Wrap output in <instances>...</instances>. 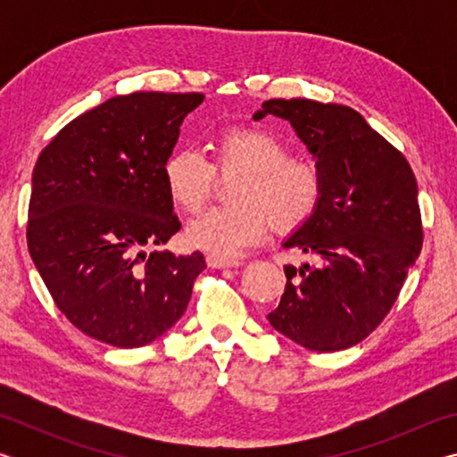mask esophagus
<instances>
[{
  "mask_svg": "<svg viewBox=\"0 0 457 457\" xmlns=\"http://www.w3.org/2000/svg\"><path fill=\"white\" fill-rule=\"evenodd\" d=\"M205 262H207V266H210V268H218V270H221V268H237V266H242V262H237V260H234V258L213 256V253H210V256L205 258Z\"/></svg>",
  "mask_w": 457,
  "mask_h": 457,
  "instance_id": "obj_1",
  "label": "esophagus"
}]
</instances>
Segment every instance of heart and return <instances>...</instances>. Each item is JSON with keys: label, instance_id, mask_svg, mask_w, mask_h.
I'll list each match as a JSON object with an SVG mask.
<instances>
[{"label": "heart", "instance_id": "b5f03b06", "mask_svg": "<svg viewBox=\"0 0 457 457\" xmlns=\"http://www.w3.org/2000/svg\"><path fill=\"white\" fill-rule=\"evenodd\" d=\"M213 163L191 149L169 153L163 169L167 197L177 210L195 213L212 195L215 169L239 173L234 207H213L193 220L185 237L193 247L231 258L264 237L268 218L278 229H296L319 210L324 183L320 169L292 161L288 145L260 127H229L213 138Z\"/></svg>", "mask_w": 457, "mask_h": 457}]
</instances>
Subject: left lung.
I'll use <instances>...</instances> for the list:
<instances>
[{
	"instance_id": "obj_1",
	"label": "left lung",
	"mask_w": 457,
	"mask_h": 457,
	"mask_svg": "<svg viewBox=\"0 0 457 457\" xmlns=\"http://www.w3.org/2000/svg\"><path fill=\"white\" fill-rule=\"evenodd\" d=\"M288 120L322 173L319 210L284 247L316 266H284L272 327L308 351L361 343L391 311L421 252L417 181L407 159L357 111L308 98H272L253 119Z\"/></svg>"
}]
</instances>
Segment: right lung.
<instances>
[{"label": "right lung", "mask_w": 457, "mask_h": 457, "mask_svg": "<svg viewBox=\"0 0 457 457\" xmlns=\"http://www.w3.org/2000/svg\"><path fill=\"white\" fill-rule=\"evenodd\" d=\"M201 92H133L80 114L37 157L28 250L54 303L100 343L137 349L187 311L204 253L153 250L181 229L163 185Z\"/></svg>", "instance_id": "add662e5"}]
</instances>
